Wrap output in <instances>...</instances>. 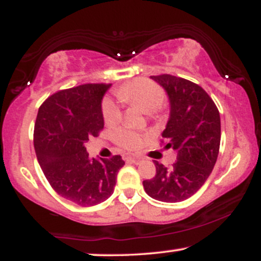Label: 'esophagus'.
I'll list each match as a JSON object with an SVG mask.
<instances>
[{"mask_svg": "<svg viewBox=\"0 0 261 261\" xmlns=\"http://www.w3.org/2000/svg\"><path fill=\"white\" fill-rule=\"evenodd\" d=\"M125 161L131 162V163L137 164V163H139V162L141 161V158H140V157H130V155H128V157H125Z\"/></svg>", "mask_w": 261, "mask_h": 261, "instance_id": "esophagus-1", "label": "esophagus"}]
</instances>
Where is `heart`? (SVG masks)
<instances>
[{
  "mask_svg": "<svg viewBox=\"0 0 261 261\" xmlns=\"http://www.w3.org/2000/svg\"><path fill=\"white\" fill-rule=\"evenodd\" d=\"M116 97L124 103L140 104L147 113H153L163 106L166 100V93L153 81L139 77L119 87L116 89ZM101 115L106 124H116L120 121L122 116L121 108L110 98H104L101 101ZM143 139L145 135L127 127L118 128L113 134V140L115 141L116 145L130 151L140 148L142 146Z\"/></svg>",
  "mask_w": 261,
  "mask_h": 261,
  "instance_id": "b5f03b06",
  "label": "heart"
}]
</instances>
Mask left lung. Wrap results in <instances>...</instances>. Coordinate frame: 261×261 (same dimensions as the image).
Wrapping results in <instances>:
<instances>
[{"label": "left lung", "mask_w": 261, "mask_h": 261, "mask_svg": "<svg viewBox=\"0 0 261 261\" xmlns=\"http://www.w3.org/2000/svg\"><path fill=\"white\" fill-rule=\"evenodd\" d=\"M151 79L169 97L170 116L162 137L167 148L176 151V161L170 168L154 161L155 175L143 180V188L158 201L179 202L193 196L214 169L221 142L220 112L205 89L191 81L167 73Z\"/></svg>", "instance_id": "left-lung-1"}]
</instances>
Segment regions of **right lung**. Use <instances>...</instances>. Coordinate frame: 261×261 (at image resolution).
Wrapping results in <instances>:
<instances>
[{"instance_id":"right-lung-1","label":"right lung","mask_w":261,"mask_h":261,"mask_svg":"<svg viewBox=\"0 0 261 261\" xmlns=\"http://www.w3.org/2000/svg\"><path fill=\"white\" fill-rule=\"evenodd\" d=\"M112 83H86L54 93L39 108L34 148L45 178L60 196L80 206L113 194L120 155L89 158L85 143L104 127L101 99Z\"/></svg>"}]
</instances>
